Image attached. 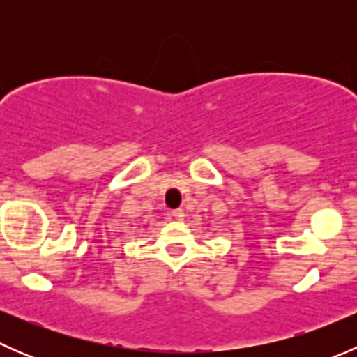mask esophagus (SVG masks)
I'll return each mask as SVG.
<instances>
[{
  "label": "esophagus",
  "instance_id": "1",
  "mask_svg": "<svg viewBox=\"0 0 357 357\" xmlns=\"http://www.w3.org/2000/svg\"><path fill=\"white\" fill-rule=\"evenodd\" d=\"M171 215L176 221H183V219H185V211H183V208H176V211L171 212Z\"/></svg>",
  "mask_w": 357,
  "mask_h": 357
}]
</instances>
